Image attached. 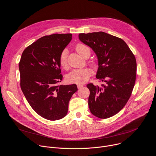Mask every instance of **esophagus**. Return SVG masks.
Instances as JSON below:
<instances>
[{
	"label": "esophagus",
	"instance_id": "esophagus-1",
	"mask_svg": "<svg viewBox=\"0 0 156 156\" xmlns=\"http://www.w3.org/2000/svg\"><path fill=\"white\" fill-rule=\"evenodd\" d=\"M84 86H83V84H78L77 85V87H78V89H81V87H83Z\"/></svg>",
	"mask_w": 156,
	"mask_h": 156
}]
</instances>
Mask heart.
<instances>
[{"label":"heart","mask_w":156,"mask_h":156,"mask_svg":"<svg viewBox=\"0 0 156 156\" xmlns=\"http://www.w3.org/2000/svg\"><path fill=\"white\" fill-rule=\"evenodd\" d=\"M88 48L82 44H78L76 46V50L81 56H83L84 51ZM68 52L67 49H64L60 55L59 64L63 68L67 67ZM91 75V70L87 68L75 69L70 72L66 76L68 82L76 84H83L86 82Z\"/></svg>","instance_id":"heart-1"}]
</instances>
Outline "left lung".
Here are the masks:
<instances>
[{
  "label": "left lung",
  "instance_id": "left-lung-1",
  "mask_svg": "<svg viewBox=\"0 0 156 156\" xmlns=\"http://www.w3.org/2000/svg\"><path fill=\"white\" fill-rule=\"evenodd\" d=\"M79 39L96 55L95 76L105 83L101 86L87 85L90 111L99 118H108L124 108L131 95L136 79L135 58L123 40L104 32L80 34Z\"/></svg>",
  "mask_w": 156,
  "mask_h": 156
}]
</instances>
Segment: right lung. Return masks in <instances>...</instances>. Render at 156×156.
Segmentation results:
<instances>
[{
	"label": "right lung",
	"mask_w": 156,
	"mask_h": 156,
	"mask_svg": "<svg viewBox=\"0 0 156 156\" xmlns=\"http://www.w3.org/2000/svg\"><path fill=\"white\" fill-rule=\"evenodd\" d=\"M72 38V34L44 36L27 46L21 55V90L32 109L48 120L65 117L69 100L78 90L75 84L57 85L62 80L59 57Z\"/></svg>",
	"instance_id": "right-lung-1"
}]
</instances>
